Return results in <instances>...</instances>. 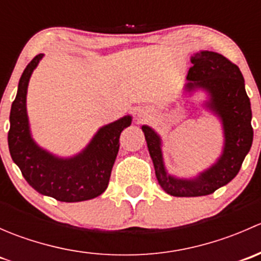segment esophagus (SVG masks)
Returning <instances> with one entry per match:
<instances>
[{
	"instance_id": "esophagus-1",
	"label": "esophagus",
	"mask_w": 261,
	"mask_h": 261,
	"mask_svg": "<svg viewBox=\"0 0 261 261\" xmlns=\"http://www.w3.org/2000/svg\"><path fill=\"white\" fill-rule=\"evenodd\" d=\"M138 117L140 118V120H145V118H146V116H145V114H144L143 111H139V114H138Z\"/></svg>"
}]
</instances>
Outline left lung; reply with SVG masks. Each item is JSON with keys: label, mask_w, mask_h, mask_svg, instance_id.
<instances>
[{"label": "left lung", "mask_w": 261, "mask_h": 261, "mask_svg": "<svg viewBox=\"0 0 261 261\" xmlns=\"http://www.w3.org/2000/svg\"><path fill=\"white\" fill-rule=\"evenodd\" d=\"M187 92L201 88L208 93L206 107L222 123L223 150L217 162L193 179H180L168 174L162 152V139L149 126L143 131L160 187L174 197L211 194L238 175L252 144L251 105L245 91V81L236 64L215 51L196 53L191 58Z\"/></svg>", "instance_id": "obj_1"}]
</instances>
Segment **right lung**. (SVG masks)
Returning <instances> with one entry per match:
<instances>
[{"label":"right lung","instance_id":"obj_1","mask_svg":"<svg viewBox=\"0 0 261 261\" xmlns=\"http://www.w3.org/2000/svg\"><path fill=\"white\" fill-rule=\"evenodd\" d=\"M43 54L31 60L18 82L17 94L10 112L9 149L23 178L40 194L60 202H81L98 197L109 186L120 147V135L131 125V116L102 126L80 154L59 158L34 141L30 134L26 93L29 81Z\"/></svg>","mask_w":261,"mask_h":261}]
</instances>
